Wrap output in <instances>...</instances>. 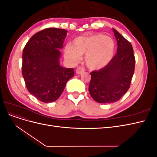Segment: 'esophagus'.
I'll use <instances>...</instances> for the list:
<instances>
[{
	"label": "esophagus",
	"mask_w": 157,
	"mask_h": 157,
	"mask_svg": "<svg viewBox=\"0 0 157 157\" xmlns=\"http://www.w3.org/2000/svg\"><path fill=\"white\" fill-rule=\"evenodd\" d=\"M84 69L83 67H77V69H76V73L77 74H81L84 71Z\"/></svg>",
	"instance_id": "34e87169"
}]
</instances>
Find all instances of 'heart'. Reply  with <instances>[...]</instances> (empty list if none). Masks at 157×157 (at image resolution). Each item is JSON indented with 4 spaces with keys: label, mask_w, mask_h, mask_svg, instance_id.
I'll return each mask as SVG.
<instances>
[{
    "label": "heart",
    "mask_w": 157,
    "mask_h": 157,
    "mask_svg": "<svg viewBox=\"0 0 157 157\" xmlns=\"http://www.w3.org/2000/svg\"><path fill=\"white\" fill-rule=\"evenodd\" d=\"M115 45L112 38L101 34L80 36L73 44H68L64 49L65 59L72 64L77 63L85 54L87 67L93 70L107 66L113 58Z\"/></svg>",
    "instance_id": "1"
}]
</instances>
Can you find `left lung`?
Here are the masks:
<instances>
[{"label":"left lung","mask_w":157,"mask_h":157,"mask_svg":"<svg viewBox=\"0 0 157 157\" xmlns=\"http://www.w3.org/2000/svg\"><path fill=\"white\" fill-rule=\"evenodd\" d=\"M113 30L117 42V54L105 67L90 73V94L100 103L119 100L129 89L134 73L136 60L132 44L116 29Z\"/></svg>","instance_id":"obj_1"}]
</instances>
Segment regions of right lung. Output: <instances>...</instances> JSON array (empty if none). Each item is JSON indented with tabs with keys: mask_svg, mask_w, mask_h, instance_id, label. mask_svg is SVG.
Returning a JSON list of instances; mask_svg holds the SVG:
<instances>
[{
	"mask_svg": "<svg viewBox=\"0 0 157 157\" xmlns=\"http://www.w3.org/2000/svg\"><path fill=\"white\" fill-rule=\"evenodd\" d=\"M67 33L58 28L43 29L33 35L23 49L22 75L26 87L42 102L57 100L74 76L73 68L59 64V50L63 48Z\"/></svg>",
	"mask_w": 157,
	"mask_h": 157,
	"instance_id": "add662e5",
	"label": "right lung"
}]
</instances>
